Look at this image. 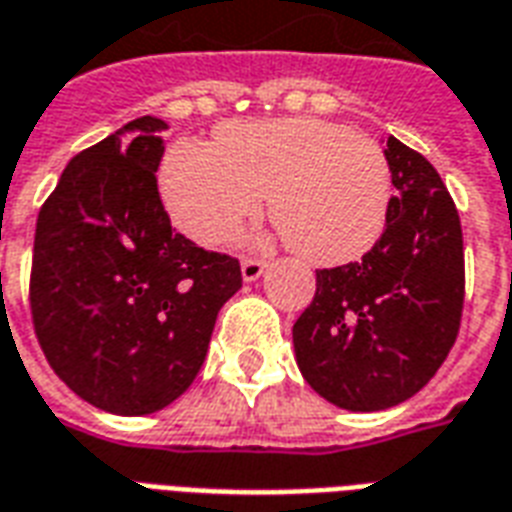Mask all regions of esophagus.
I'll return each instance as SVG.
<instances>
[{
  "mask_svg": "<svg viewBox=\"0 0 512 512\" xmlns=\"http://www.w3.org/2000/svg\"><path fill=\"white\" fill-rule=\"evenodd\" d=\"M263 271H266V263H263V260H255V257H246L244 263H241V276H244V282H255V279H260Z\"/></svg>",
  "mask_w": 512,
  "mask_h": 512,
  "instance_id": "esophagus-1",
  "label": "esophagus"
}]
</instances>
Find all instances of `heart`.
Here are the masks:
<instances>
[{
  "instance_id": "1",
  "label": "heart",
  "mask_w": 512,
  "mask_h": 512,
  "mask_svg": "<svg viewBox=\"0 0 512 512\" xmlns=\"http://www.w3.org/2000/svg\"><path fill=\"white\" fill-rule=\"evenodd\" d=\"M173 222L198 244L222 246L268 214L312 266H344L380 241L391 165L377 140L323 119L233 121L217 149L179 143L162 168Z\"/></svg>"
}]
</instances>
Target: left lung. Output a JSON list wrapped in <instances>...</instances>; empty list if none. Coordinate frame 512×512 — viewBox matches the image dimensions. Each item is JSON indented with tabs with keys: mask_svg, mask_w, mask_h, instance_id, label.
I'll list each match as a JSON object with an SVG mask.
<instances>
[{
	"mask_svg": "<svg viewBox=\"0 0 512 512\" xmlns=\"http://www.w3.org/2000/svg\"><path fill=\"white\" fill-rule=\"evenodd\" d=\"M385 157L396 195L380 241L355 263L320 268L293 325L304 380L352 412L415 396L456 344L464 309V238L445 181L393 135Z\"/></svg>",
	"mask_w": 512,
	"mask_h": 512,
	"instance_id": "left-lung-1",
	"label": "left lung"
}]
</instances>
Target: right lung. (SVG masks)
Listing matches in <instances>:
<instances>
[{
	"label": "right lung",
	"mask_w": 512,
	"mask_h": 512,
	"mask_svg": "<svg viewBox=\"0 0 512 512\" xmlns=\"http://www.w3.org/2000/svg\"><path fill=\"white\" fill-rule=\"evenodd\" d=\"M168 124L140 116L64 168L34 230L29 306L56 377L94 407L149 415L206 361L241 263L170 225L157 187Z\"/></svg>",
	"instance_id": "obj_1"
}]
</instances>
